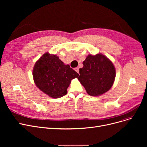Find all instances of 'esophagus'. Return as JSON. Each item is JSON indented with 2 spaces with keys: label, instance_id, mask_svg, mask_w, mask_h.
<instances>
[{
  "label": "esophagus",
  "instance_id": "esophagus-1",
  "mask_svg": "<svg viewBox=\"0 0 147 147\" xmlns=\"http://www.w3.org/2000/svg\"><path fill=\"white\" fill-rule=\"evenodd\" d=\"M74 70H75L77 73H79V68L78 67H76V68H74Z\"/></svg>",
  "mask_w": 147,
  "mask_h": 147
}]
</instances>
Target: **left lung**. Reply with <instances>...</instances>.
Returning a JSON list of instances; mask_svg holds the SVG:
<instances>
[{
	"mask_svg": "<svg viewBox=\"0 0 147 147\" xmlns=\"http://www.w3.org/2000/svg\"><path fill=\"white\" fill-rule=\"evenodd\" d=\"M80 68L78 80L90 96L102 95L112 87L115 70L112 62L101 54L89 55Z\"/></svg>",
	"mask_w": 147,
	"mask_h": 147,
	"instance_id": "1",
	"label": "left lung"
}]
</instances>
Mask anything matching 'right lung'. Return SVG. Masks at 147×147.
Segmentation results:
<instances>
[{"mask_svg": "<svg viewBox=\"0 0 147 147\" xmlns=\"http://www.w3.org/2000/svg\"><path fill=\"white\" fill-rule=\"evenodd\" d=\"M33 76L38 89L53 98H59L67 94L71 80L79 75L57 55L46 53L36 63Z\"/></svg>", "mask_w": 147, "mask_h": 147, "instance_id": "add662e5", "label": "right lung"}]
</instances>
